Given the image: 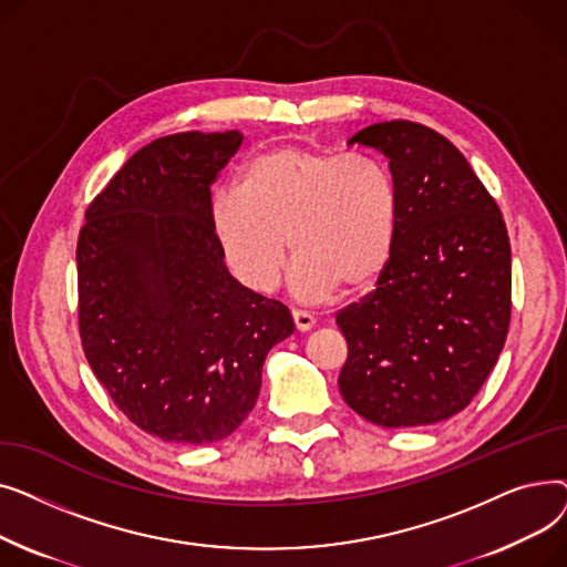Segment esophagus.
<instances>
[{"label": "esophagus", "instance_id": "34e87169", "mask_svg": "<svg viewBox=\"0 0 567 567\" xmlns=\"http://www.w3.org/2000/svg\"><path fill=\"white\" fill-rule=\"evenodd\" d=\"M291 317H293V323H296V331L308 333V331L315 329V317L312 315H308L303 310H293Z\"/></svg>", "mask_w": 567, "mask_h": 567}]
</instances>
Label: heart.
Instances as JSON below:
<instances>
[{
  "label": "heart",
  "instance_id": "b5f03b06",
  "mask_svg": "<svg viewBox=\"0 0 567 567\" xmlns=\"http://www.w3.org/2000/svg\"><path fill=\"white\" fill-rule=\"evenodd\" d=\"M398 223V188L377 156L299 144L252 156L236 190L212 202V229L231 276L271 293L291 246L289 285L303 303L329 301L342 285L353 291L374 282L393 255Z\"/></svg>",
  "mask_w": 567,
  "mask_h": 567
}]
</instances>
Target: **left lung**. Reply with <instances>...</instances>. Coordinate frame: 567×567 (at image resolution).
I'll return each mask as SVG.
<instances>
[{
    "instance_id": "obj_1",
    "label": "left lung",
    "mask_w": 567,
    "mask_h": 567,
    "mask_svg": "<svg viewBox=\"0 0 567 567\" xmlns=\"http://www.w3.org/2000/svg\"><path fill=\"white\" fill-rule=\"evenodd\" d=\"M374 148L398 188L393 255L361 303L338 315L344 402L381 427L460 413L494 370L511 326V241L460 148L413 122H381L347 146Z\"/></svg>"
}]
</instances>
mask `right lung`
<instances>
[{
	"label": "right lung",
	"instance_id": "add662e5",
	"mask_svg": "<svg viewBox=\"0 0 567 567\" xmlns=\"http://www.w3.org/2000/svg\"><path fill=\"white\" fill-rule=\"evenodd\" d=\"M244 135L176 133L142 146L89 204L78 238L80 338L105 391L146 434L214 443L252 411L289 310L227 271L212 184Z\"/></svg>",
	"mask_w": 567,
	"mask_h": 567
}]
</instances>
